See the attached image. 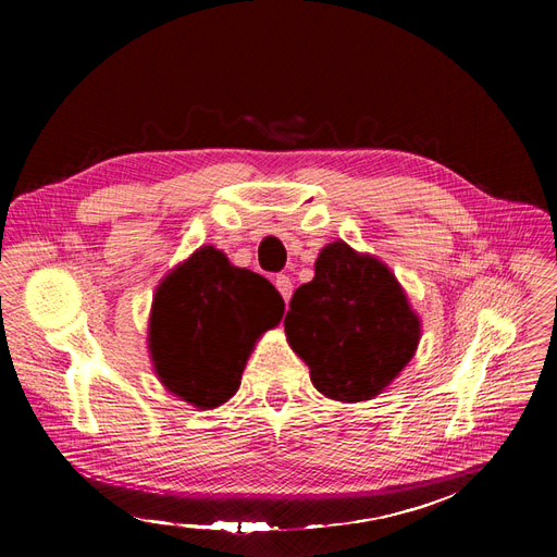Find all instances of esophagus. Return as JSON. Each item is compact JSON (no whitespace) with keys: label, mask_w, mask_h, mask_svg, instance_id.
<instances>
[{"label":"esophagus","mask_w":557,"mask_h":557,"mask_svg":"<svg viewBox=\"0 0 557 557\" xmlns=\"http://www.w3.org/2000/svg\"><path fill=\"white\" fill-rule=\"evenodd\" d=\"M274 283H276V290L281 293V297H283L285 301H290V297H293V281H290V276L278 274Z\"/></svg>","instance_id":"1"}]
</instances>
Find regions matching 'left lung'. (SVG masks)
Here are the masks:
<instances>
[{
  "label": "left lung",
  "mask_w": 557,
  "mask_h": 557,
  "mask_svg": "<svg viewBox=\"0 0 557 557\" xmlns=\"http://www.w3.org/2000/svg\"><path fill=\"white\" fill-rule=\"evenodd\" d=\"M313 269L290 299L288 344L318 393L344 404L374 399L416 356L420 318L391 267L342 239L318 252Z\"/></svg>",
  "instance_id": "left-lung-1"
}]
</instances>
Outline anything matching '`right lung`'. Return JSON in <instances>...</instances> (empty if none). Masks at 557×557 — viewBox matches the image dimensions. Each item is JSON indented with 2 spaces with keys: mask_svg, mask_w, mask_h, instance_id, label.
I'll list each match as a JSON object with an SVG mask.
<instances>
[{
  "mask_svg": "<svg viewBox=\"0 0 557 557\" xmlns=\"http://www.w3.org/2000/svg\"><path fill=\"white\" fill-rule=\"evenodd\" d=\"M283 311V297L264 276L199 246L156 288L148 318L156 376L199 411L221 407L239 391L252 348Z\"/></svg>",
  "mask_w": 557,
  "mask_h": 557,
  "instance_id": "add662e5",
  "label": "right lung"
}]
</instances>
